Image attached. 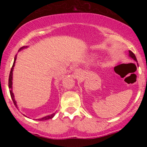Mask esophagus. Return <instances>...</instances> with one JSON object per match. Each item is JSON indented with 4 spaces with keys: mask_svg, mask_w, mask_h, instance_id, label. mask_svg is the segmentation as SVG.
Returning <instances> with one entry per match:
<instances>
[{
    "mask_svg": "<svg viewBox=\"0 0 147 147\" xmlns=\"http://www.w3.org/2000/svg\"><path fill=\"white\" fill-rule=\"evenodd\" d=\"M82 71L80 70V69H77V70H75V75H77V77H79V76L82 75Z\"/></svg>",
    "mask_w": 147,
    "mask_h": 147,
    "instance_id": "34e87169",
    "label": "esophagus"
}]
</instances>
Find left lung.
<instances>
[{
	"mask_svg": "<svg viewBox=\"0 0 147 147\" xmlns=\"http://www.w3.org/2000/svg\"><path fill=\"white\" fill-rule=\"evenodd\" d=\"M129 56L131 57V58H132L133 60H135L136 61L138 62L137 59H136V55H135L133 53V52H131V50H129Z\"/></svg>",
	"mask_w": 147,
	"mask_h": 147,
	"instance_id": "8db88e82",
	"label": "left lung"
}]
</instances>
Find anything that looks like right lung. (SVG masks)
Returning a JSON list of instances; mask_svg holds the SVG:
<instances>
[{"instance_id":"1","label":"right lung","mask_w":147,"mask_h":147,"mask_svg":"<svg viewBox=\"0 0 147 147\" xmlns=\"http://www.w3.org/2000/svg\"><path fill=\"white\" fill-rule=\"evenodd\" d=\"M28 48V46H23L22 47V48H20V50H18V52L21 51V50H23V49H25V48ZM16 56L17 55H16L14 57V63H13V65L12 67H11V71H10V73H9V92H10V95H11V99H12L13 102H14V105L16 106V108H18L17 106V104H16V101L15 100V97H14V93H13V91H12V80H13V70H14V67L15 65V63H16ZM55 113H52L51 115H47V116H45V117H42V118H39V119H36V120H39V121H44V120H47V119H52V117H54V116L55 115Z\"/></svg>"}]
</instances>
